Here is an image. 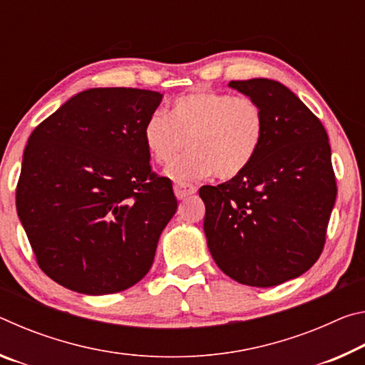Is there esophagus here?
I'll return each instance as SVG.
<instances>
[{"instance_id":"esophagus-1","label":"esophagus","mask_w":365,"mask_h":365,"mask_svg":"<svg viewBox=\"0 0 365 365\" xmlns=\"http://www.w3.org/2000/svg\"><path fill=\"white\" fill-rule=\"evenodd\" d=\"M174 191H175L177 200H185V197H188V196L196 193V187H193V185H187V183H175Z\"/></svg>"}]
</instances>
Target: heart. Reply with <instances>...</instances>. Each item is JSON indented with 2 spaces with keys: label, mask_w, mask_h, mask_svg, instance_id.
I'll return each instance as SVG.
<instances>
[{
  "label": "heart",
  "mask_w": 365,
  "mask_h": 365,
  "mask_svg": "<svg viewBox=\"0 0 365 365\" xmlns=\"http://www.w3.org/2000/svg\"><path fill=\"white\" fill-rule=\"evenodd\" d=\"M265 137V115L248 96L197 90L178 96L168 115L146 120L143 140L154 163L169 168L187 143L190 153L168 170L178 183L212 175L232 180L256 159Z\"/></svg>",
  "instance_id": "b5f03b06"
}]
</instances>
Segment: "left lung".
<instances>
[{
  "mask_svg": "<svg viewBox=\"0 0 365 365\" xmlns=\"http://www.w3.org/2000/svg\"><path fill=\"white\" fill-rule=\"evenodd\" d=\"M228 86L259 103L265 137L242 175L202 187L207 248L238 283L280 285L322 255L336 200L329 135L292 90L275 80H232Z\"/></svg>",
  "mask_w": 365,
  "mask_h": 365,
  "instance_id": "left-lung-1",
  "label": "left lung"
}]
</instances>
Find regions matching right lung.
<instances>
[{"label":"right lung","instance_id":"obj_1","mask_svg":"<svg viewBox=\"0 0 365 365\" xmlns=\"http://www.w3.org/2000/svg\"><path fill=\"white\" fill-rule=\"evenodd\" d=\"M163 95L90 88L30 135L16 206L36 262L83 294L119 293L150 272L177 211L168 177L154 174L143 140Z\"/></svg>","mask_w":365,"mask_h":365}]
</instances>
